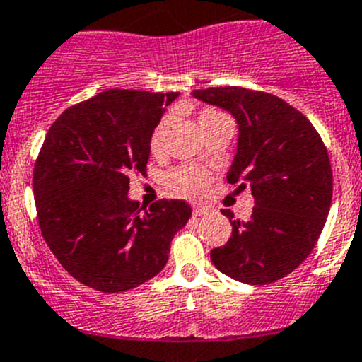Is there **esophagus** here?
Returning <instances> with one entry per match:
<instances>
[{
	"instance_id": "34e87169",
	"label": "esophagus",
	"mask_w": 362,
	"mask_h": 362,
	"mask_svg": "<svg viewBox=\"0 0 362 362\" xmlns=\"http://www.w3.org/2000/svg\"><path fill=\"white\" fill-rule=\"evenodd\" d=\"M194 215H195V217H204V215H208V208L195 206L194 208Z\"/></svg>"
}]
</instances>
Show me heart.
I'll use <instances>...</instances> for the list:
<instances>
[{
    "label": "heart",
    "mask_w": 362,
    "mask_h": 362,
    "mask_svg": "<svg viewBox=\"0 0 362 362\" xmlns=\"http://www.w3.org/2000/svg\"><path fill=\"white\" fill-rule=\"evenodd\" d=\"M226 116L222 115L217 109H204L201 115H199V125H201V131H203L206 125L214 124V122L222 120ZM170 127V118H163L154 127L151 134V140H148V147H151L152 154H161L165 148V140H167V132ZM208 183H210V172L204 170L201 167H195V165H181V167L174 168V170L168 174L167 185L174 194L181 195V197L188 199H199L206 194Z\"/></svg>",
    "instance_id": "heart-1"
}]
</instances>
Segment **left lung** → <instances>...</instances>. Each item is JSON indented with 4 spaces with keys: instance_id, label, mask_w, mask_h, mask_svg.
<instances>
[{
    "instance_id": "1",
    "label": "left lung",
    "mask_w": 362,
    "mask_h": 362,
    "mask_svg": "<svg viewBox=\"0 0 362 362\" xmlns=\"http://www.w3.org/2000/svg\"><path fill=\"white\" fill-rule=\"evenodd\" d=\"M195 98L235 116L238 145L228 183L255 197L247 221L231 222L230 240L211 250L221 273L251 285L273 284L309 257L332 203V167L321 136L298 109L271 93L226 86Z\"/></svg>"
}]
</instances>
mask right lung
Wrapping results in <instances>:
<instances>
[{
    "label": "right lung",
    "instance_id": "1",
    "mask_svg": "<svg viewBox=\"0 0 362 362\" xmlns=\"http://www.w3.org/2000/svg\"><path fill=\"white\" fill-rule=\"evenodd\" d=\"M177 93L107 89L53 122L34 167L46 244L75 280L124 293L163 269L174 235L192 217L179 199L140 206L129 175L147 170L148 140Z\"/></svg>",
    "mask_w": 362,
    "mask_h": 362
}]
</instances>
